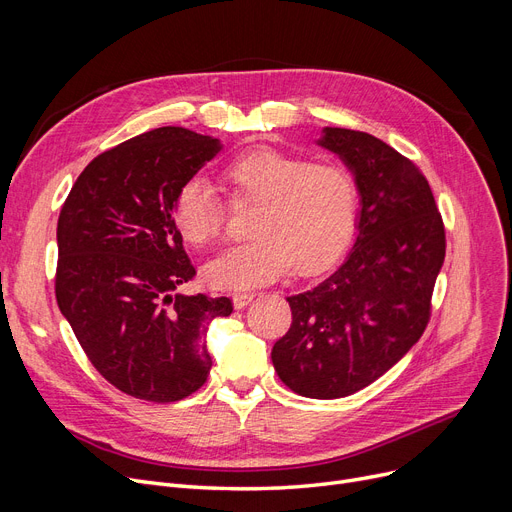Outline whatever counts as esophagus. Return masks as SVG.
Instances as JSON below:
<instances>
[{"instance_id":"obj_1","label":"esophagus","mask_w":512,"mask_h":512,"mask_svg":"<svg viewBox=\"0 0 512 512\" xmlns=\"http://www.w3.org/2000/svg\"><path fill=\"white\" fill-rule=\"evenodd\" d=\"M251 301H253L251 292H240V294H234V297H232V303H234L236 309H245Z\"/></svg>"}]
</instances>
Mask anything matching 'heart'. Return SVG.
<instances>
[{
  "mask_svg": "<svg viewBox=\"0 0 512 512\" xmlns=\"http://www.w3.org/2000/svg\"><path fill=\"white\" fill-rule=\"evenodd\" d=\"M230 203H257L251 222L255 236L215 255L205 265L213 288L247 290L270 284L290 267L313 274L328 267L353 238L357 186L332 161L261 147L242 151L222 168ZM174 224L184 240L203 247L220 238L224 203L203 180H188L176 193Z\"/></svg>",
  "mask_w": 512,
  "mask_h": 512,
  "instance_id": "heart-1",
  "label": "heart"
}]
</instances>
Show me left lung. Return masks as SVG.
Returning <instances> with one entry per match:
<instances>
[{
    "label": "left lung",
    "instance_id": "obj_1",
    "mask_svg": "<svg viewBox=\"0 0 512 512\" xmlns=\"http://www.w3.org/2000/svg\"><path fill=\"white\" fill-rule=\"evenodd\" d=\"M361 197L357 238L338 270L288 297L290 330L274 344L280 380L307 398L355 394L421 338L446 255L442 215L411 159L367 132L324 128Z\"/></svg>",
    "mask_w": 512,
    "mask_h": 512
}]
</instances>
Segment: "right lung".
I'll list each match as a JSON object with an SVG mask.
<instances>
[{
  "label": "right lung",
  "mask_w": 512,
  "mask_h": 512,
  "mask_svg": "<svg viewBox=\"0 0 512 512\" xmlns=\"http://www.w3.org/2000/svg\"><path fill=\"white\" fill-rule=\"evenodd\" d=\"M218 139L161 126L97 155L62 205L56 299L103 378L141 400L176 402L209 375L207 324L226 297L174 294L195 267L174 224L176 193Z\"/></svg>",
  "instance_id": "right-lung-1"
}]
</instances>
